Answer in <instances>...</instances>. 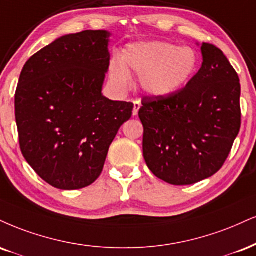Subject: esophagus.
Here are the masks:
<instances>
[{"label":"esophagus","mask_w":256,"mask_h":256,"mask_svg":"<svg viewBox=\"0 0 256 256\" xmlns=\"http://www.w3.org/2000/svg\"><path fill=\"white\" fill-rule=\"evenodd\" d=\"M140 106H142V104H140V101H134V110H132V114L134 116H137L138 114V110H140Z\"/></svg>","instance_id":"esophagus-1"}]
</instances>
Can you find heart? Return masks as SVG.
Masks as SVG:
<instances>
[{
	"label": "heart",
	"instance_id": "b5f03b06",
	"mask_svg": "<svg viewBox=\"0 0 256 256\" xmlns=\"http://www.w3.org/2000/svg\"><path fill=\"white\" fill-rule=\"evenodd\" d=\"M199 56L194 48L164 40L138 42L128 45L122 57L110 62V78L119 87L131 82L130 72L140 75V84L149 96L176 94L196 75Z\"/></svg>",
	"mask_w": 256,
	"mask_h": 256
}]
</instances>
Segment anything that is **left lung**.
<instances>
[{"label": "left lung", "mask_w": 256, "mask_h": 256, "mask_svg": "<svg viewBox=\"0 0 256 256\" xmlns=\"http://www.w3.org/2000/svg\"><path fill=\"white\" fill-rule=\"evenodd\" d=\"M202 54L186 87L167 98L144 96L138 112L148 168L176 186L216 174L241 128L238 75L214 45L202 42Z\"/></svg>", "instance_id": "8db88e82"}]
</instances>
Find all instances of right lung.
Wrapping results in <instances>:
<instances>
[{"instance_id":"1","label":"right lung","mask_w":256,"mask_h":256,"mask_svg":"<svg viewBox=\"0 0 256 256\" xmlns=\"http://www.w3.org/2000/svg\"><path fill=\"white\" fill-rule=\"evenodd\" d=\"M110 33L60 36L24 66L15 119L24 160L60 190H80L100 176L110 146L134 104L102 95Z\"/></svg>"}]
</instances>
